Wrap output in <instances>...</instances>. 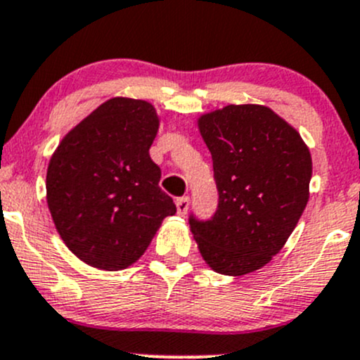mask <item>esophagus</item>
Returning a JSON list of instances; mask_svg holds the SVG:
<instances>
[{"label": "esophagus", "instance_id": "obj_1", "mask_svg": "<svg viewBox=\"0 0 360 360\" xmlns=\"http://www.w3.org/2000/svg\"><path fill=\"white\" fill-rule=\"evenodd\" d=\"M176 204V211H179V214H187L188 211V197H179V199L175 200Z\"/></svg>", "mask_w": 360, "mask_h": 360}]
</instances>
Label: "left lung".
Returning <instances> with one entry per match:
<instances>
[{
    "instance_id": "left-lung-1",
    "label": "left lung",
    "mask_w": 360,
    "mask_h": 360,
    "mask_svg": "<svg viewBox=\"0 0 360 360\" xmlns=\"http://www.w3.org/2000/svg\"><path fill=\"white\" fill-rule=\"evenodd\" d=\"M212 158L218 210L191 218L206 264L243 276L276 256L309 200L312 160L300 134L262 104H228L197 118Z\"/></svg>"
}]
</instances>
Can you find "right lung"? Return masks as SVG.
<instances>
[{
    "instance_id": "right-lung-1",
    "label": "right lung",
    "mask_w": 360,
    "mask_h": 360,
    "mask_svg": "<svg viewBox=\"0 0 360 360\" xmlns=\"http://www.w3.org/2000/svg\"><path fill=\"white\" fill-rule=\"evenodd\" d=\"M160 129L144 99L111 98L61 139L46 173V200L65 245L86 264L120 271L137 262L176 212L149 156Z\"/></svg>"
}]
</instances>
